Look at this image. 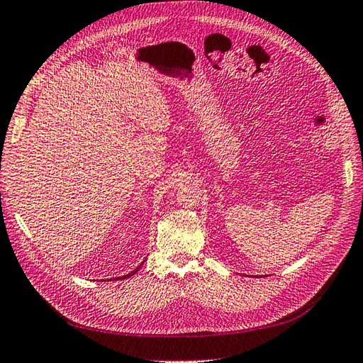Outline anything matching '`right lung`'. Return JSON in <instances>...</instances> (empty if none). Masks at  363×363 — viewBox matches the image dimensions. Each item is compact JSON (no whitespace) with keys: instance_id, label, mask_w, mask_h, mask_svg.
<instances>
[{"instance_id":"1","label":"right lung","mask_w":363,"mask_h":363,"mask_svg":"<svg viewBox=\"0 0 363 363\" xmlns=\"http://www.w3.org/2000/svg\"><path fill=\"white\" fill-rule=\"evenodd\" d=\"M143 262H145V261H143ZM143 262H142V264H143ZM142 264H140V265H138V267L135 268V270L130 272V273H128V274H125V276H121V277H116V279H118V280L121 279V280H122V279H128V277H131V276H134V274H135V273H137V272L140 270V267H142Z\"/></svg>"}]
</instances>
